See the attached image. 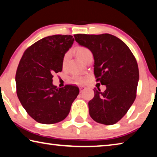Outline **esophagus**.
I'll return each mask as SVG.
<instances>
[{
	"label": "esophagus",
	"mask_w": 157,
	"mask_h": 157,
	"mask_svg": "<svg viewBox=\"0 0 157 157\" xmlns=\"http://www.w3.org/2000/svg\"><path fill=\"white\" fill-rule=\"evenodd\" d=\"M84 89H85V86H79V90H80V92H82V91H84Z\"/></svg>",
	"instance_id": "34e87169"
}]
</instances>
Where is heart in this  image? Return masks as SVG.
<instances>
[{"mask_svg": "<svg viewBox=\"0 0 157 157\" xmlns=\"http://www.w3.org/2000/svg\"><path fill=\"white\" fill-rule=\"evenodd\" d=\"M90 52H90V50L89 49H87L86 48H85V47L80 46V47L77 48V49H76L77 56H78L79 59L82 60V61L83 60L84 58L86 56V55H88L89 53H90ZM68 55H65L64 59H63V60H64V62L68 59ZM77 80L82 81V79H80L79 78H77Z\"/></svg>", "mask_w": 157, "mask_h": 157, "instance_id": "1", "label": "heart"}]
</instances>
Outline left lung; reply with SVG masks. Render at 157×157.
Segmentation results:
<instances>
[{"label": "left lung", "instance_id": "obj_1", "mask_svg": "<svg viewBox=\"0 0 157 157\" xmlns=\"http://www.w3.org/2000/svg\"><path fill=\"white\" fill-rule=\"evenodd\" d=\"M74 37L93 53L95 78L107 87L104 92L94 89V97L88 104L89 115L98 123L115 124L136 98L139 79L136 60L129 47L111 34H78Z\"/></svg>", "mask_w": 157, "mask_h": 157}]
</instances>
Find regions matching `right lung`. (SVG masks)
<instances>
[{
  "mask_svg": "<svg viewBox=\"0 0 157 157\" xmlns=\"http://www.w3.org/2000/svg\"><path fill=\"white\" fill-rule=\"evenodd\" d=\"M71 35L48 36L25 50L16 73L17 94L29 116L42 124L59 123L66 118L79 94L78 87L57 88L53 74L62 71L63 57L73 44Z\"/></svg>",
  "mask_w": 157,
  "mask_h": 157,
  "instance_id": "1",
  "label": "right lung"
}]
</instances>
